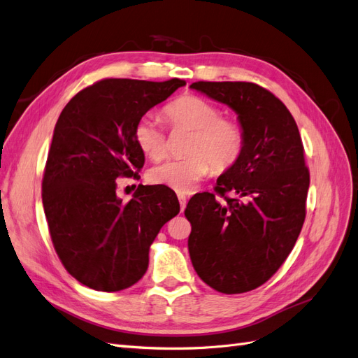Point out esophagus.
Returning a JSON list of instances; mask_svg holds the SVG:
<instances>
[{"mask_svg":"<svg viewBox=\"0 0 358 358\" xmlns=\"http://www.w3.org/2000/svg\"><path fill=\"white\" fill-rule=\"evenodd\" d=\"M178 199H179V203H180V210L183 212V209H185V206H187V197L183 196V194H179Z\"/></svg>","mask_w":358,"mask_h":358,"instance_id":"1","label":"esophagus"}]
</instances>
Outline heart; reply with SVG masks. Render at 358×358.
I'll return each instance as SVG.
<instances>
[{
  "label": "heart",
  "mask_w": 358,
  "mask_h": 358,
  "mask_svg": "<svg viewBox=\"0 0 358 358\" xmlns=\"http://www.w3.org/2000/svg\"><path fill=\"white\" fill-rule=\"evenodd\" d=\"M164 115L171 128L192 131L185 152L188 157L170 159L148 171V180L176 192H189L209 175L212 167L224 171L233 167L245 148V131L239 122L222 117V110L197 95H183L166 106ZM134 142L149 159L167 157L169 142L164 127L146 113L134 125Z\"/></svg>",
  "instance_id": "1"
}]
</instances>
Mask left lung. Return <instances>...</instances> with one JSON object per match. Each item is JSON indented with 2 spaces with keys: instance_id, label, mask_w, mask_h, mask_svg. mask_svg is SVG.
<instances>
[{
  "instance_id": "8db88e82",
  "label": "left lung",
  "mask_w": 358,
  "mask_h": 358,
  "mask_svg": "<svg viewBox=\"0 0 358 358\" xmlns=\"http://www.w3.org/2000/svg\"><path fill=\"white\" fill-rule=\"evenodd\" d=\"M191 88L231 107L245 131L243 152L216 180L215 194H199L185 209L197 275L216 291L239 294L272 278L296 245L309 189L305 149L285 104L262 86L196 82Z\"/></svg>"
}]
</instances>
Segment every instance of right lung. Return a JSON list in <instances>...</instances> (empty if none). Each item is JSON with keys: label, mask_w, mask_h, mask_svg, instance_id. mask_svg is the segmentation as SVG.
<instances>
[{"label": "right lung", "mask_w": 358, "mask_h": 358, "mask_svg": "<svg viewBox=\"0 0 358 358\" xmlns=\"http://www.w3.org/2000/svg\"><path fill=\"white\" fill-rule=\"evenodd\" d=\"M185 80L103 79L64 107L41 183L53 248L67 272L96 291H121L143 278L149 248L180 210L167 187L138 185L133 199L116 197V179L145 164L134 125Z\"/></svg>", "instance_id": "obj_1"}]
</instances>
